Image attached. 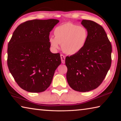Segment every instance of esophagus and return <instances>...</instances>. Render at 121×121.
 Instances as JSON below:
<instances>
[{"label": "esophagus", "mask_w": 121, "mask_h": 121, "mask_svg": "<svg viewBox=\"0 0 121 121\" xmlns=\"http://www.w3.org/2000/svg\"><path fill=\"white\" fill-rule=\"evenodd\" d=\"M60 57H61V62H62V63H65V56H63L62 54H61L60 55Z\"/></svg>", "instance_id": "obj_1"}]
</instances>
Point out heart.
<instances>
[{"label":"heart","mask_w":121,"mask_h":121,"mask_svg":"<svg viewBox=\"0 0 121 121\" xmlns=\"http://www.w3.org/2000/svg\"><path fill=\"white\" fill-rule=\"evenodd\" d=\"M54 35L55 38L50 37L48 39L53 49L58 50L60 44L65 53L74 55L84 48L89 37V32L84 26L67 23L55 29Z\"/></svg>","instance_id":"obj_1"}]
</instances>
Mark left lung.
Segmentation results:
<instances>
[{
  "mask_svg": "<svg viewBox=\"0 0 121 121\" xmlns=\"http://www.w3.org/2000/svg\"><path fill=\"white\" fill-rule=\"evenodd\" d=\"M81 24L89 32L86 43L79 53L67 56L65 63L69 86L85 92L97 88L105 78L111 65L112 48L102 26L86 20Z\"/></svg>",
  "mask_w": 121,
  "mask_h": 121,
  "instance_id": "left-lung-1",
  "label": "left lung"
}]
</instances>
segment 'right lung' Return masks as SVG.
<instances>
[{"label": "right lung", "mask_w": 121, "mask_h": 121, "mask_svg": "<svg viewBox=\"0 0 121 121\" xmlns=\"http://www.w3.org/2000/svg\"><path fill=\"white\" fill-rule=\"evenodd\" d=\"M59 21L33 20L16 28L8 44L7 65L17 84L32 93L43 92L61 64L59 53L50 51V32Z\"/></svg>", "instance_id": "right-lung-1"}]
</instances>
